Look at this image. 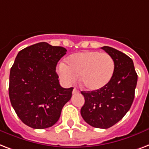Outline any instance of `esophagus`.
I'll list each match as a JSON object with an SVG mask.
<instances>
[{
    "label": "esophagus",
    "instance_id": "34e87169",
    "mask_svg": "<svg viewBox=\"0 0 149 149\" xmlns=\"http://www.w3.org/2000/svg\"><path fill=\"white\" fill-rule=\"evenodd\" d=\"M79 93V91L77 90L76 88H74L73 91H72V93H73V94H77V93Z\"/></svg>",
    "mask_w": 149,
    "mask_h": 149
}]
</instances>
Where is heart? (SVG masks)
Segmentation results:
<instances>
[{
  "label": "heart",
  "mask_w": 149,
  "mask_h": 149,
  "mask_svg": "<svg viewBox=\"0 0 149 149\" xmlns=\"http://www.w3.org/2000/svg\"><path fill=\"white\" fill-rule=\"evenodd\" d=\"M115 69L113 58L109 54L98 51H85L74 54L60 64L58 73L67 83L79 82L84 88L98 90L111 80Z\"/></svg>",
  "instance_id": "heart-1"
}]
</instances>
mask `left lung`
Returning <instances> with one entry per match:
<instances>
[{
  "label": "left lung",
  "instance_id": "left-lung-1",
  "mask_svg": "<svg viewBox=\"0 0 149 149\" xmlns=\"http://www.w3.org/2000/svg\"><path fill=\"white\" fill-rule=\"evenodd\" d=\"M102 49L113 58V74L102 88L81 92L85 104L81 109V115L91 126L107 129L120 121L131 108L138 74L132 59L127 55L107 46Z\"/></svg>",
  "mask_w": 149,
  "mask_h": 149
}]
</instances>
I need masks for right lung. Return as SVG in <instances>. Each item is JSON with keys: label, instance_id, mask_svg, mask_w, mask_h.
Masks as SVG:
<instances>
[{"label": "right lung", "instance_id": "1", "mask_svg": "<svg viewBox=\"0 0 149 149\" xmlns=\"http://www.w3.org/2000/svg\"><path fill=\"white\" fill-rule=\"evenodd\" d=\"M66 52L62 47L38 42L18 52L11 67V106L21 120L32 128L56 124L62 108L71 100L73 88H62L56 72L57 62Z\"/></svg>", "mask_w": 149, "mask_h": 149}]
</instances>
